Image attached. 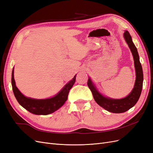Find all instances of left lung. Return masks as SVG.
Wrapping results in <instances>:
<instances>
[{
    "label": "left lung",
    "mask_w": 153,
    "mask_h": 153,
    "mask_svg": "<svg viewBox=\"0 0 153 153\" xmlns=\"http://www.w3.org/2000/svg\"><path fill=\"white\" fill-rule=\"evenodd\" d=\"M124 37L133 54L136 71L135 86H134L131 93L126 98L120 100L108 98L101 95L97 91L90 78H89L87 81V85L91 91L96 102L101 107L112 113H123L133 107L140 98L143 85L142 68L139 61V55H138L137 49L133 43L131 37L128 31H125Z\"/></svg>",
    "instance_id": "obj_1"
}]
</instances>
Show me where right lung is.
<instances>
[{"mask_svg": "<svg viewBox=\"0 0 153 153\" xmlns=\"http://www.w3.org/2000/svg\"><path fill=\"white\" fill-rule=\"evenodd\" d=\"M76 76L63 87L59 93L52 98L36 100L27 98L18 89L14 79V70L12 71L11 83L14 95L18 102L29 112L36 115H48L54 112L64 105L68 99L69 90L75 82Z\"/></svg>", "mask_w": 153, "mask_h": 153, "instance_id": "obj_1", "label": "right lung"}]
</instances>
